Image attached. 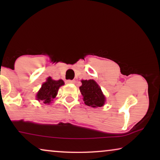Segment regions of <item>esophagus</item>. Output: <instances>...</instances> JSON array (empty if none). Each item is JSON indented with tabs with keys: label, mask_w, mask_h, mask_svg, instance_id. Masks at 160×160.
<instances>
[{
	"label": "esophagus",
	"mask_w": 160,
	"mask_h": 160,
	"mask_svg": "<svg viewBox=\"0 0 160 160\" xmlns=\"http://www.w3.org/2000/svg\"><path fill=\"white\" fill-rule=\"evenodd\" d=\"M67 83V84H74V83L76 82V81L75 80H67L66 82H65Z\"/></svg>",
	"instance_id": "obj_1"
}]
</instances>
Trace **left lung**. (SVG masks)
<instances>
[{
  "instance_id": "1",
  "label": "left lung",
  "mask_w": 160,
  "mask_h": 160,
  "mask_svg": "<svg viewBox=\"0 0 160 160\" xmlns=\"http://www.w3.org/2000/svg\"><path fill=\"white\" fill-rule=\"evenodd\" d=\"M82 85L79 87L83 95V100L87 106L93 108L101 107L105 103V96L98 84L92 79L82 80Z\"/></svg>"
}]
</instances>
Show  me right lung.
<instances>
[{"instance_id":"obj_1","label":"right lung","mask_w":160,"mask_h":160,"mask_svg":"<svg viewBox=\"0 0 160 160\" xmlns=\"http://www.w3.org/2000/svg\"><path fill=\"white\" fill-rule=\"evenodd\" d=\"M63 84L64 82L62 80L54 81L52 80L51 77H49L37 93V99L38 100H43L44 103L49 104L52 99L56 97L59 88Z\"/></svg>"}]
</instances>
